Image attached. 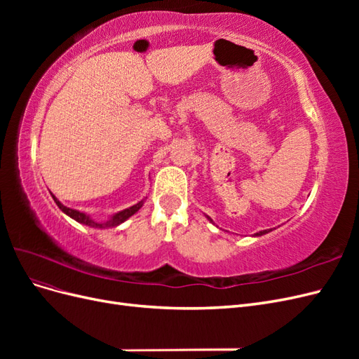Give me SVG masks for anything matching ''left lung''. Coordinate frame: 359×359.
<instances>
[{"label":"left lung","instance_id":"8db88e82","mask_svg":"<svg viewBox=\"0 0 359 359\" xmlns=\"http://www.w3.org/2000/svg\"><path fill=\"white\" fill-rule=\"evenodd\" d=\"M208 219H210V217H208ZM210 220H211V219H210ZM211 222H212V220H211ZM268 232H269V231H260V232L256 233V235H264V233H268Z\"/></svg>","mask_w":359,"mask_h":359}]
</instances>
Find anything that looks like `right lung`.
<instances>
[{
    "label": "right lung",
    "mask_w": 359,
    "mask_h": 359,
    "mask_svg": "<svg viewBox=\"0 0 359 359\" xmlns=\"http://www.w3.org/2000/svg\"><path fill=\"white\" fill-rule=\"evenodd\" d=\"M52 198H53V201H55V203L58 205V208H60L62 212H66L69 217H72L73 220L79 222V223H82V224H86V226H91V227H100V229H103V227H115V226H118V224H121L123 222H126V220L128 219V217H132L135 212H137V211L140 210V206H142V203H144V201H140L139 203H136V205H133V206H130V208L123 210V211H119V212L114 214V215L111 217L109 222H106V223H97V222H94L93 219H90V215H86L85 212L76 211V210L67 208V206H64L55 196H53V194H52Z\"/></svg>",
    "instance_id": "1"
}]
</instances>
